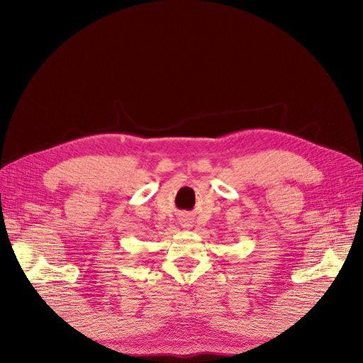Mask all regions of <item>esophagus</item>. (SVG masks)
<instances>
[{
	"label": "esophagus",
	"mask_w": 363,
	"mask_h": 363,
	"mask_svg": "<svg viewBox=\"0 0 363 363\" xmlns=\"http://www.w3.org/2000/svg\"><path fill=\"white\" fill-rule=\"evenodd\" d=\"M182 225H183V227H188V225H189V223L186 221V219H184V221H182Z\"/></svg>",
	"instance_id": "1"
}]
</instances>
